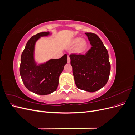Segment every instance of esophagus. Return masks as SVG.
<instances>
[{
	"label": "esophagus",
	"instance_id": "esophagus-1",
	"mask_svg": "<svg viewBox=\"0 0 135 135\" xmlns=\"http://www.w3.org/2000/svg\"><path fill=\"white\" fill-rule=\"evenodd\" d=\"M70 56H69V55L68 56V63H70Z\"/></svg>",
	"mask_w": 135,
	"mask_h": 135
}]
</instances>
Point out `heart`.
I'll return each mask as SVG.
<instances>
[{"label":"heart","mask_w":135,"mask_h":135,"mask_svg":"<svg viewBox=\"0 0 135 135\" xmlns=\"http://www.w3.org/2000/svg\"><path fill=\"white\" fill-rule=\"evenodd\" d=\"M72 43L73 44H77L76 50L78 52H81L84 50L86 46V43L84 40H81L79 38H76L73 40Z\"/></svg>","instance_id":"heart-1"}]
</instances>
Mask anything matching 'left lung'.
I'll use <instances>...</instances> for the list:
<instances>
[{
  "label": "left lung",
  "instance_id": "left-lung-1",
  "mask_svg": "<svg viewBox=\"0 0 135 135\" xmlns=\"http://www.w3.org/2000/svg\"><path fill=\"white\" fill-rule=\"evenodd\" d=\"M85 34L92 47L85 55H70V64L78 88L93 92L108 82L110 64L108 52L99 36L92 32Z\"/></svg>",
  "mask_w": 135,
  "mask_h": 135
}]
</instances>
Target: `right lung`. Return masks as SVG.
<instances>
[{"mask_svg": "<svg viewBox=\"0 0 135 135\" xmlns=\"http://www.w3.org/2000/svg\"><path fill=\"white\" fill-rule=\"evenodd\" d=\"M50 32H42L28 40L22 53L20 73L25 86L30 91L40 95H46L56 90L59 79L64 67L67 63V55L58 59H51L47 62L36 65L34 59L36 42L41 36Z\"/></svg>", "mask_w": 135, "mask_h": 135, "instance_id": "obj_1", "label": "right lung"}]
</instances>
